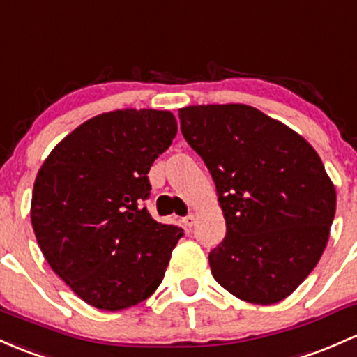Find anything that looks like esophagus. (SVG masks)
<instances>
[{
	"label": "esophagus",
	"mask_w": 357,
	"mask_h": 357,
	"mask_svg": "<svg viewBox=\"0 0 357 357\" xmlns=\"http://www.w3.org/2000/svg\"><path fill=\"white\" fill-rule=\"evenodd\" d=\"M195 220H197V217H195L193 213H190V215H186L185 218H183V223H185V227L188 230H191V227L195 225Z\"/></svg>",
	"instance_id": "34e87169"
}]
</instances>
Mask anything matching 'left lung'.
<instances>
[{
	"instance_id": "left-lung-1",
	"label": "left lung",
	"mask_w": 357,
	"mask_h": 357,
	"mask_svg": "<svg viewBox=\"0 0 357 357\" xmlns=\"http://www.w3.org/2000/svg\"><path fill=\"white\" fill-rule=\"evenodd\" d=\"M181 132L208 167L227 234L208 254L217 283L273 305L291 295L327 245L335 188L310 144L248 105L179 109Z\"/></svg>"
}]
</instances>
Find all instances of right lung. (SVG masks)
Instances as JSON below:
<instances>
[{
  "mask_svg": "<svg viewBox=\"0 0 357 357\" xmlns=\"http://www.w3.org/2000/svg\"><path fill=\"white\" fill-rule=\"evenodd\" d=\"M178 132L160 109H116L62 139L35 178L32 227L52 271L91 307L116 312L158 289L183 229L151 217L149 169Z\"/></svg>",
  "mask_w": 357,
  "mask_h": 357,
  "instance_id": "add662e5",
  "label": "right lung"
}]
</instances>
